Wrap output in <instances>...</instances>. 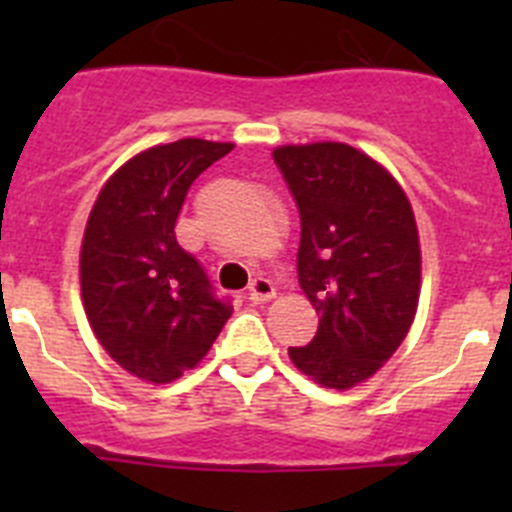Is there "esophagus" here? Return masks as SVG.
Listing matches in <instances>:
<instances>
[{
  "label": "esophagus",
  "mask_w": 512,
  "mask_h": 512,
  "mask_svg": "<svg viewBox=\"0 0 512 512\" xmlns=\"http://www.w3.org/2000/svg\"><path fill=\"white\" fill-rule=\"evenodd\" d=\"M274 295H277V289H274L271 279L261 277V274L259 277H253V282L248 284V300L256 302V305H259V302L271 300Z\"/></svg>",
  "instance_id": "34e87169"
}]
</instances>
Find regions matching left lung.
I'll list each match as a JSON object with an SVG mask.
<instances>
[{"label":"left lung","instance_id":"obj_1","mask_svg":"<svg viewBox=\"0 0 512 512\" xmlns=\"http://www.w3.org/2000/svg\"><path fill=\"white\" fill-rule=\"evenodd\" d=\"M279 171L300 210L297 274L320 312L302 374L348 390L379 372L418 310L420 246L413 207L377 161L346 143L282 146Z\"/></svg>","mask_w":512,"mask_h":512}]
</instances>
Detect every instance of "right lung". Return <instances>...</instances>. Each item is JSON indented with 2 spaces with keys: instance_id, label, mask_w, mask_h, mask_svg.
Instances as JSON below:
<instances>
[{
  "instance_id": "1",
  "label": "right lung",
  "mask_w": 512,
  "mask_h": 512,
  "mask_svg": "<svg viewBox=\"0 0 512 512\" xmlns=\"http://www.w3.org/2000/svg\"><path fill=\"white\" fill-rule=\"evenodd\" d=\"M233 143L182 138L130 158L104 184L81 243V297L104 351L146 382H174L210 351L230 318L176 217L192 182Z\"/></svg>"
}]
</instances>
